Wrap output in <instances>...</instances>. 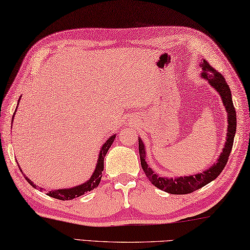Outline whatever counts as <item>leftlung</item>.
I'll list each match as a JSON object with an SVG mask.
<instances>
[{"instance_id": "obj_1", "label": "left lung", "mask_w": 250, "mask_h": 250, "mask_svg": "<svg viewBox=\"0 0 250 250\" xmlns=\"http://www.w3.org/2000/svg\"><path fill=\"white\" fill-rule=\"evenodd\" d=\"M199 66L202 67V73L200 76L204 80L208 82V84L218 93V95L222 98V102L225 106L227 113V134H226V142H225L223 152L217 158V162L212 164L210 167H208L206 170H203V173L189 175V176H179V177H162L158 176L154 170L148 166L146 162V148L142 138L138 137V147H140V157L142 168L146 174L147 178L149 182L156 186L161 190L166 191V193L174 194V195H185L193 193V191L199 189L207 184L214 181L218 177V175L222 173L224 167L226 166L229 154L231 152V147L234 144V137L236 134V110L232 104L231 100V92L229 88L228 84L225 77L218 73L211 65L207 62L206 60H203L200 62Z\"/></svg>"}]
</instances>
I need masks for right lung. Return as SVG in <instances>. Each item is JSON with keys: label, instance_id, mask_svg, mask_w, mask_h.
Returning <instances> with one entry per match:
<instances>
[{"label": "right lung", "instance_id": "right-lung-1", "mask_svg": "<svg viewBox=\"0 0 250 250\" xmlns=\"http://www.w3.org/2000/svg\"><path fill=\"white\" fill-rule=\"evenodd\" d=\"M21 100V97L19 98V102ZM18 108V107H16ZM16 110L14 112V115H15ZM14 115L12 117V125H13V120H14ZM116 137V134L112 135V136H109L107 138V141H106L103 145L101 147V150L100 153H98V159H97V163H96V167L95 169H94V173L92 174L91 178L88 179L83 184H81V185H77L74 187H71V188H62V189H54V190H50L47 191L48 196H51L53 198H56V199H60V200H69V199H74L76 197H80V196L84 195L85 193H87V191H91L93 190L94 188H96L98 186V184L101 182V178H102V171L104 169V158L106 156V154H107L109 147L112 146V144L114 143V140H115ZM19 168L21 169V167L19 165ZM22 171V169H21ZM22 174L24 175V173L22 171ZM24 177L27 181V183L30 184L31 186H33L34 188H41V190H43L42 187H39L38 185H35L34 183H33L30 178H27L25 175H24Z\"/></svg>", "mask_w": 250, "mask_h": 250}]
</instances>
